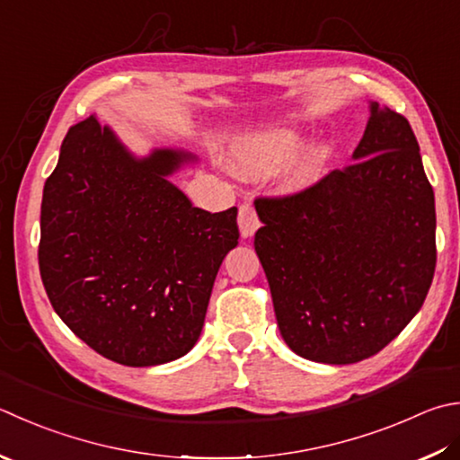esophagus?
I'll return each instance as SVG.
<instances>
[{"mask_svg":"<svg viewBox=\"0 0 460 460\" xmlns=\"http://www.w3.org/2000/svg\"><path fill=\"white\" fill-rule=\"evenodd\" d=\"M238 228L242 238H252L254 232L260 228V220L256 216V210L252 208V204L244 202L240 206V214H238Z\"/></svg>","mask_w":460,"mask_h":460,"instance_id":"34e87169","label":"esophagus"}]
</instances>
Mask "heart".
<instances>
[{"instance_id": "b5f03b06", "label": "heart", "mask_w": 460, "mask_h": 460, "mask_svg": "<svg viewBox=\"0 0 460 460\" xmlns=\"http://www.w3.org/2000/svg\"><path fill=\"white\" fill-rule=\"evenodd\" d=\"M305 134L298 128L284 126L258 132L234 146L230 164L232 170L240 178L246 180H266L279 174L294 158L295 161L286 170L282 186L288 192H298L323 176L328 160L332 155V146L328 142H316L298 155L305 146Z\"/></svg>"}]
</instances>
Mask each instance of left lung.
<instances>
[{
	"instance_id": "8db88e82",
	"label": "left lung",
	"mask_w": 460,
	"mask_h": 460,
	"mask_svg": "<svg viewBox=\"0 0 460 460\" xmlns=\"http://www.w3.org/2000/svg\"><path fill=\"white\" fill-rule=\"evenodd\" d=\"M352 164L305 192L260 198L254 248L284 342L298 357L352 365L402 332L437 264L435 192L419 142L370 102Z\"/></svg>"
}]
</instances>
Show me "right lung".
Instances as JSON below:
<instances>
[{
    "label": "right lung",
    "mask_w": 460,
    "mask_h": 460,
    "mask_svg": "<svg viewBox=\"0 0 460 460\" xmlns=\"http://www.w3.org/2000/svg\"><path fill=\"white\" fill-rule=\"evenodd\" d=\"M198 158L136 155L90 116L69 128L41 200L40 274L58 316L102 357L155 367L200 338L236 208H194L170 176Z\"/></svg>",
    "instance_id": "add662e5"
}]
</instances>
